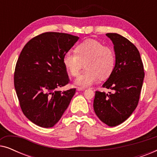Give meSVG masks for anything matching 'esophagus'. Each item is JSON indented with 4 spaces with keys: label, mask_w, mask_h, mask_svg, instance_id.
I'll return each instance as SVG.
<instances>
[{
    "label": "esophagus",
    "mask_w": 157,
    "mask_h": 157,
    "mask_svg": "<svg viewBox=\"0 0 157 157\" xmlns=\"http://www.w3.org/2000/svg\"><path fill=\"white\" fill-rule=\"evenodd\" d=\"M84 90H85L84 88H81V87L77 88V91H84Z\"/></svg>",
    "instance_id": "34e87169"
}]
</instances>
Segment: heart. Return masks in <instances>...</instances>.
Here are the masks:
<instances>
[{
    "mask_svg": "<svg viewBox=\"0 0 157 157\" xmlns=\"http://www.w3.org/2000/svg\"><path fill=\"white\" fill-rule=\"evenodd\" d=\"M76 52L68 51L63 64L73 76H78L84 66L86 71L76 78L75 83L81 87L93 85L100 78L110 76L115 66L114 51L94 39H88L77 46Z\"/></svg>",
    "mask_w": 157,
    "mask_h": 157,
    "instance_id": "b5f03b06",
    "label": "heart"
}]
</instances>
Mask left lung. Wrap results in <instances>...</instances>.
I'll return each mask as SVG.
<instances>
[{
  "mask_svg": "<svg viewBox=\"0 0 157 157\" xmlns=\"http://www.w3.org/2000/svg\"><path fill=\"white\" fill-rule=\"evenodd\" d=\"M106 36L113 44L115 66L102 86L114 92L96 91L94 109L102 122L116 126L126 121L136 108L144 72L140 53L132 42L118 33Z\"/></svg>",
  "mask_w": 157,
  "mask_h": 157,
  "instance_id": "left-lung-1",
  "label": "left lung"
}]
</instances>
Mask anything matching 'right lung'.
I'll list each match as a JSON object with an SVG mask.
<instances>
[{"label": "right lung", "instance_id": "1", "mask_svg": "<svg viewBox=\"0 0 157 157\" xmlns=\"http://www.w3.org/2000/svg\"><path fill=\"white\" fill-rule=\"evenodd\" d=\"M78 39L70 34L46 32L30 40L19 56L15 89L23 113L37 126H54L76 93V89H58L69 82L63 56Z\"/></svg>", "mask_w": 157, "mask_h": 157}]
</instances>
